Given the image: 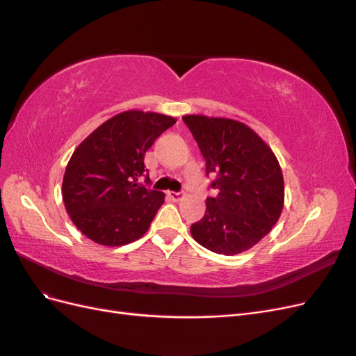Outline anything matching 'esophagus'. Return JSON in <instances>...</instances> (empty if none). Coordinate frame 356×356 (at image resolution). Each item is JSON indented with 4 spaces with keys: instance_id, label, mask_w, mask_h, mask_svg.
Segmentation results:
<instances>
[{
    "instance_id": "1",
    "label": "esophagus",
    "mask_w": 356,
    "mask_h": 356,
    "mask_svg": "<svg viewBox=\"0 0 356 356\" xmlns=\"http://www.w3.org/2000/svg\"><path fill=\"white\" fill-rule=\"evenodd\" d=\"M168 196L174 200V202H179L182 197H184V193H175V191H169Z\"/></svg>"
}]
</instances>
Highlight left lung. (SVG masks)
<instances>
[{
  "instance_id": "obj_1",
  "label": "left lung",
  "mask_w": 356,
  "mask_h": 356,
  "mask_svg": "<svg viewBox=\"0 0 356 356\" xmlns=\"http://www.w3.org/2000/svg\"><path fill=\"white\" fill-rule=\"evenodd\" d=\"M207 160L217 197L207 199L191 236L207 250L234 255L251 250L277 222L285 187L279 161L250 126L227 117L182 115Z\"/></svg>"
}]
</instances>
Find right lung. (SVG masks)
Instances as JSON below:
<instances>
[{
	"label": "right lung",
	"mask_w": 356,
	"mask_h": 356,
	"mask_svg": "<svg viewBox=\"0 0 356 356\" xmlns=\"http://www.w3.org/2000/svg\"><path fill=\"white\" fill-rule=\"evenodd\" d=\"M174 117L129 110L98 126L74 149L62 181V199L72 222L104 246L132 243L147 233L165 193L138 186L147 149Z\"/></svg>",
	"instance_id": "add662e5"
}]
</instances>
